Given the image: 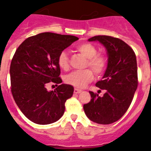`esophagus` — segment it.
<instances>
[{
    "instance_id": "1",
    "label": "esophagus",
    "mask_w": 151,
    "mask_h": 151,
    "mask_svg": "<svg viewBox=\"0 0 151 151\" xmlns=\"http://www.w3.org/2000/svg\"><path fill=\"white\" fill-rule=\"evenodd\" d=\"M80 92H82V91H81V90L80 89H78V88H74V94H79V93H80Z\"/></svg>"
}]
</instances>
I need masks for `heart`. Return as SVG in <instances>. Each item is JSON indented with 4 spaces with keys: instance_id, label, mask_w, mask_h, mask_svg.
I'll return each mask as SVG.
<instances>
[{
    "instance_id": "b5f03b06",
    "label": "heart",
    "mask_w": 151,
    "mask_h": 151,
    "mask_svg": "<svg viewBox=\"0 0 151 151\" xmlns=\"http://www.w3.org/2000/svg\"><path fill=\"white\" fill-rule=\"evenodd\" d=\"M76 49L87 58V65L94 70L96 74L104 72L106 68V60L102 55L97 54V49L90 43L80 44ZM59 66L63 70H67L69 68V59L65 50L60 52L57 60ZM94 77V73L91 69L87 68L82 71H75L65 76V81L66 83L73 86L76 88H84Z\"/></svg>"
}]
</instances>
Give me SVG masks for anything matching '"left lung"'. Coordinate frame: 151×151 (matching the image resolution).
I'll use <instances>...</instances> for the list:
<instances>
[{
  "mask_svg": "<svg viewBox=\"0 0 151 151\" xmlns=\"http://www.w3.org/2000/svg\"><path fill=\"white\" fill-rule=\"evenodd\" d=\"M88 42H99L106 50L107 68L96 86L104 89L103 97L89 91L91 101L83 105L86 116L95 123L109 124L119 120L129 108L138 86L137 63L134 51L122 39L97 36Z\"/></svg>",
  "mask_w": 151,
  "mask_h": 151,
  "instance_id": "8db88e82",
  "label": "left lung"
}]
</instances>
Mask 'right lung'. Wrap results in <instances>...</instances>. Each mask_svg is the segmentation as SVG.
Listing matches in <instances>:
<instances>
[{
    "mask_svg": "<svg viewBox=\"0 0 151 151\" xmlns=\"http://www.w3.org/2000/svg\"><path fill=\"white\" fill-rule=\"evenodd\" d=\"M78 39L42 33L25 39L15 51L9 69L11 91L18 108L31 122L49 124L64 114L65 103L72 97L74 87L62 84L57 60L60 52ZM50 82L60 85L48 91Z\"/></svg>",
    "mask_w": 151,
    "mask_h": 151,
    "instance_id": "right-lung-1",
    "label": "right lung"
}]
</instances>
